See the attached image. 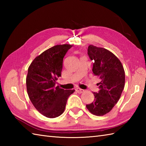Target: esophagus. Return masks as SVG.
Listing matches in <instances>:
<instances>
[{"mask_svg":"<svg viewBox=\"0 0 146 146\" xmlns=\"http://www.w3.org/2000/svg\"><path fill=\"white\" fill-rule=\"evenodd\" d=\"M76 91L77 93H78V94H82V93H83L85 92L84 90L83 89H81V88H77L76 89Z\"/></svg>","mask_w":146,"mask_h":146,"instance_id":"34e87169","label":"esophagus"}]
</instances>
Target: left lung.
I'll list each match as a JSON object with an SVG mask.
<instances>
[{
    "label": "left lung",
    "instance_id": "1",
    "mask_svg": "<svg viewBox=\"0 0 146 146\" xmlns=\"http://www.w3.org/2000/svg\"><path fill=\"white\" fill-rule=\"evenodd\" d=\"M88 54L94 61L93 73L101 79L100 91L86 108L92 114L102 116L110 111L120 98L125 85V71L119 59L104 48L90 45Z\"/></svg>",
    "mask_w": 146,
    "mask_h": 146
}]
</instances>
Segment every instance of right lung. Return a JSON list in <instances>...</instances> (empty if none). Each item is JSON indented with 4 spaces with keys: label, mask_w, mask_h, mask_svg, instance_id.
I'll use <instances>...</instances> for the list:
<instances>
[{
    "label": "right lung",
    "mask_w": 146,
    "mask_h": 146,
    "mask_svg": "<svg viewBox=\"0 0 146 146\" xmlns=\"http://www.w3.org/2000/svg\"><path fill=\"white\" fill-rule=\"evenodd\" d=\"M73 45L59 44L36 56L28 68L27 92L34 107L43 115L56 118L64 112L66 102L75 90H64L56 80L61 76L63 58Z\"/></svg>",
    "instance_id": "1"
}]
</instances>
